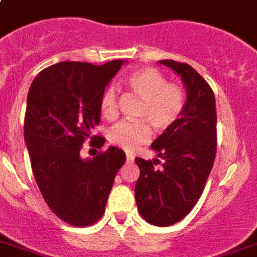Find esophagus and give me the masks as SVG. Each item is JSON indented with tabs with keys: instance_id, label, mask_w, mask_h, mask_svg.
Instances as JSON below:
<instances>
[{
	"instance_id": "34e87169",
	"label": "esophagus",
	"mask_w": 257,
	"mask_h": 257,
	"mask_svg": "<svg viewBox=\"0 0 257 257\" xmlns=\"http://www.w3.org/2000/svg\"><path fill=\"white\" fill-rule=\"evenodd\" d=\"M134 159H135V157H134L133 154H128V153H127V154H126V161H127V163H133Z\"/></svg>"
}]
</instances>
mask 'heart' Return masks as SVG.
Wrapping results in <instances>:
<instances>
[{
  "mask_svg": "<svg viewBox=\"0 0 257 257\" xmlns=\"http://www.w3.org/2000/svg\"><path fill=\"white\" fill-rule=\"evenodd\" d=\"M134 94L141 98L138 121H121L112 127L108 139L113 145L133 152L147 144L155 130L171 128L182 116L186 105V94L181 85L167 82V77L154 67H143L131 72L124 80ZM100 113L104 118L116 119L118 116V93L114 86H108L100 96Z\"/></svg>",
  "mask_w": 257,
  "mask_h": 257,
  "instance_id": "obj_1",
  "label": "heart"
}]
</instances>
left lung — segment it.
<instances>
[{
  "mask_svg": "<svg viewBox=\"0 0 257 257\" xmlns=\"http://www.w3.org/2000/svg\"><path fill=\"white\" fill-rule=\"evenodd\" d=\"M159 62L180 75L187 100L180 119L152 144L159 159L135 158V199L148 223L168 227L182 220L204 191L216 154V110L213 89L196 70L173 60Z\"/></svg>",
  "mask_w": 257,
  "mask_h": 257,
  "instance_id": "obj_1",
  "label": "left lung"
}]
</instances>
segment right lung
Wrapping results in <instances>:
<instances>
[{
  "label": "right lung",
  "mask_w": 257,
  "mask_h": 257,
  "mask_svg": "<svg viewBox=\"0 0 257 257\" xmlns=\"http://www.w3.org/2000/svg\"><path fill=\"white\" fill-rule=\"evenodd\" d=\"M123 61L104 65L63 61L42 70L28 93L24 136L37 185L53 213L74 227L100 219L126 154L114 147L81 159L86 139L96 149L103 136H90L100 121V96Z\"/></svg>",
  "instance_id": "right-lung-1"
}]
</instances>
